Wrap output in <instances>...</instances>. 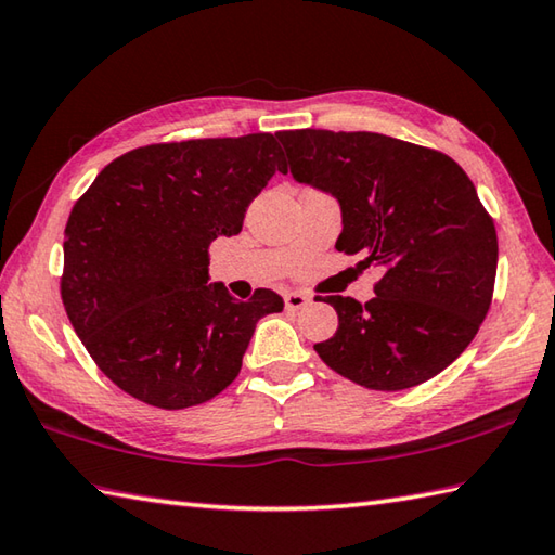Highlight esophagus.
Wrapping results in <instances>:
<instances>
[{
  "label": "esophagus",
  "instance_id": "1",
  "mask_svg": "<svg viewBox=\"0 0 555 555\" xmlns=\"http://www.w3.org/2000/svg\"><path fill=\"white\" fill-rule=\"evenodd\" d=\"M309 297L305 295V292H287L285 295V307H287V311H299V309H305L307 305H309Z\"/></svg>",
  "mask_w": 555,
  "mask_h": 555
}]
</instances>
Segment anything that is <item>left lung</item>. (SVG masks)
<instances>
[{"mask_svg":"<svg viewBox=\"0 0 555 555\" xmlns=\"http://www.w3.org/2000/svg\"><path fill=\"white\" fill-rule=\"evenodd\" d=\"M295 181L340 205L336 248L379 268L374 299L323 297L336 336L313 350L376 391H401L449 367L490 309L495 224L472 179L447 154L379 132H275Z\"/></svg>","mask_w":555,"mask_h":555,"instance_id":"left-lung-1","label":"left lung"}]
</instances>
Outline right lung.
I'll return each instance as SVG.
<instances>
[{
    "label": "right lung",
    "instance_id": "1",
    "mask_svg": "<svg viewBox=\"0 0 555 555\" xmlns=\"http://www.w3.org/2000/svg\"><path fill=\"white\" fill-rule=\"evenodd\" d=\"M275 171L287 166L270 132L150 144L111 162L72 207L62 305L125 393L179 411L236 379L256 323L285 301L210 285L207 248L242 232Z\"/></svg>",
    "mask_w": 555,
    "mask_h": 555
}]
</instances>
